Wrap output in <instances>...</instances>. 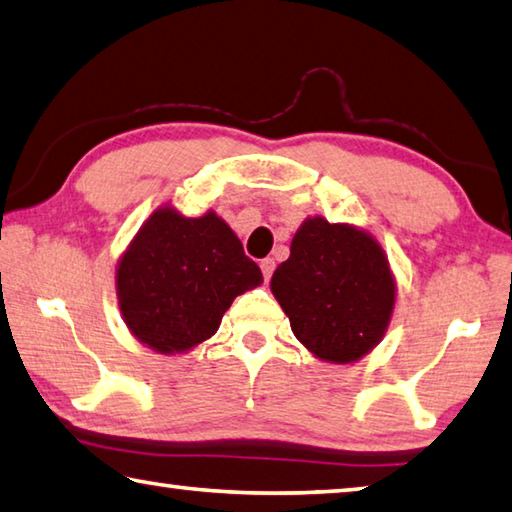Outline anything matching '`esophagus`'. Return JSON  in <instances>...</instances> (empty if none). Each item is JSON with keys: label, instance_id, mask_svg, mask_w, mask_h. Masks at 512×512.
<instances>
[{"label": "esophagus", "instance_id": "esophagus-1", "mask_svg": "<svg viewBox=\"0 0 512 512\" xmlns=\"http://www.w3.org/2000/svg\"><path fill=\"white\" fill-rule=\"evenodd\" d=\"M259 268H262L264 282H268V280H271V275H273V271H275V259H271V257H266V259H262V262H259Z\"/></svg>", "mask_w": 512, "mask_h": 512}]
</instances>
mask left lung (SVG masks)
<instances>
[{"label":"left lung","instance_id":"obj_1","mask_svg":"<svg viewBox=\"0 0 512 512\" xmlns=\"http://www.w3.org/2000/svg\"><path fill=\"white\" fill-rule=\"evenodd\" d=\"M271 291L295 338L327 362H353L383 340L396 284L378 241L353 226L306 219Z\"/></svg>","mask_w":512,"mask_h":512}]
</instances>
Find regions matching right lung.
Listing matches in <instances>:
<instances>
[{
	"instance_id": "obj_1",
	"label": "right lung",
	"mask_w": 512,
	"mask_h": 512,
	"mask_svg": "<svg viewBox=\"0 0 512 512\" xmlns=\"http://www.w3.org/2000/svg\"><path fill=\"white\" fill-rule=\"evenodd\" d=\"M264 282L215 212L183 217L159 208L118 262L116 293L134 336L159 353H181L215 336L237 295Z\"/></svg>"
}]
</instances>
